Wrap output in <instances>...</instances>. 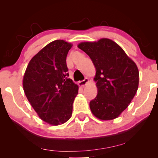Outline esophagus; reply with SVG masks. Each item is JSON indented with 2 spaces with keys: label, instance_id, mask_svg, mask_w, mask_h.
Masks as SVG:
<instances>
[{
  "label": "esophagus",
  "instance_id": "34e87169",
  "mask_svg": "<svg viewBox=\"0 0 158 158\" xmlns=\"http://www.w3.org/2000/svg\"><path fill=\"white\" fill-rule=\"evenodd\" d=\"M88 82H89V81H88V79L87 78V77H85V79L83 80V81H80L79 83H78V85H80V86H81V87H83V86H85L86 84H87Z\"/></svg>",
  "mask_w": 158,
  "mask_h": 158
}]
</instances>
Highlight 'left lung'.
<instances>
[{"label":"left lung","mask_w":158,"mask_h":158,"mask_svg":"<svg viewBox=\"0 0 158 158\" xmlns=\"http://www.w3.org/2000/svg\"><path fill=\"white\" fill-rule=\"evenodd\" d=\"M77 47L89 56L96 70L94 80L98 94L90 102L91 112L101 120L117 118L137 93V65L119 45L109 39L81 42Z\"/></svg>","instance_id":"obj_1"}]
</instances>
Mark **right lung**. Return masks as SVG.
<instances>
[{"label": "right lung", "mask_w": 158, "mask_h": 158, "mask_svg": "<svg viewBox=\"0 0 158 158\" xmlns=\"http://www.w3.org/2000/svg\"><path fill=\"white\" fill-rule=\"evenodd\" d=\"M73 45L53 41L30 60L23 78L25 95L43 121L52 125L64 124L73 113L78 86L68 78L66 57Z\"/></svg>", "instance_id": "right-lung-1"}]
</instances>
